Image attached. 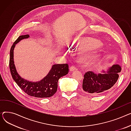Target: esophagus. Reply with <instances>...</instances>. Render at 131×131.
I'll return each mask as SVG.
<instances>
[{
    "label": "esophagus",
    "instance_id": "esophagus-1",
    "mask_svg": "<svg viewBox=\"0 0 131 131\" xmlns=\"http://www.w3.org/2000/svg\"><path fill=\"white\" fill-rule=\"evenodd\" d=\"M77 69V67L76 66H75L74 65H72L70 67V70L71 71H74V70H76Z\"/></svg>",
    "mask_w": 131,
    "mask_h": 131
}]
</instances>
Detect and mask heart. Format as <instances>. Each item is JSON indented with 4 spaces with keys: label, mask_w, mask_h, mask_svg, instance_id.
<instances>
[{
    "label": "heart",
    "mask_w": 131,
    "mask_h": 131,
    "mask_svg": "<svg viewBox=\"0 0 131 131\" xmlns=\"http://www.w3.org/2000/svg\"><path fill=\"white\" fill-rule=\"evenodd\" d=\"M98 44H96V45ZM86 46H88V43L87 40L84 38H77L74 41V48L76 49H80Z\"/></svg>",
    "instance_id": "heart-1"
}]
</instances>
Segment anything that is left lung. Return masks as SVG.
I'll return each mask as SVG.
<instances>
[{
	"instance_id": "8db88e82",
	"label": "left lung",
	"mask_w": 131,
	"mask_h": 131,
	"mask_svg": "<svg viewBox=\"0 0 131 131\" xmlns=\"http://www.w3.org/2000/svg\"><path fill=\"white\" fill-rule=\"evenodd\" d=\"M121 67L114 65L106 74H96L92 71H88L84 75L82 83L83 90L89 94L97 96L111 89L118 78Z\"/></svg>"
}]
</instances>
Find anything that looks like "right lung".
<instances>
[{"instance_id": "add662e5", "label": "right lung", "mask_w": 131, "mask_h": 131, "mask_svg": "<svg viewBox=\"0 0 131 131\" xmlns=\"http://www.w3.org/2000/svg\"><path fill=\"white\" fill-rule=\"evenodd\" d=\"M29 37L28 34L19 36L12 46L9 57V69L12 76L17 85L28 95L37 98L50 97L57 91L59 79L68 73L69 66L67 63L53 65L47 77L39 82H30L21 78L14 64V49L15 44L21 40Z\"/></svg>"}]
</instances>
